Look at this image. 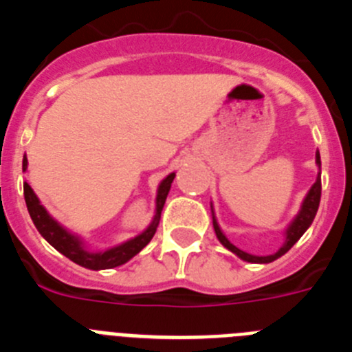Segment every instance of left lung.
Listing matches in <instances>:
<instances>
[{
    "label": "left lung",
    "mask_w": 352,
    "mask_h": 352,
    "mask_svg": "<svg viewBox=\"0 0 352 352\" xmlns=\"http://www.w3.org/2000/svg\"><path fill=\"white\" fill-rule=\"evenodd\" d=\"M316 164L317 167H319V173H317V178H316V183H314L312 186H310V190L307 192V195H305L303 203H301V208L300 211H298V214L292 219V222L289 223L287 229H285L284 236H285V241L284 245H282L278 250L275 252V254H272V256H252V254H248V252H243L239 250L238 247H234V245L227 239V236L223 234L222 229H220L219 222H217V219H214V211H213V204H211V217H213V229H214V234H217V238H219L220 243L223 245V247L227 248V250H231L232 254H236V256L239 257V259L247 261V263H257V264H268V263H273V261H276L278 257H282L285 254V252L291 250V247L294 243H296L298 239L301 238V236L305 234V231L309 229L310 226H312L314 219H316V213L317 210H319V201H321V155H319V151L316 153Z\"/></svg>",
    "instance_id": "obj_1"
}]
</instances>
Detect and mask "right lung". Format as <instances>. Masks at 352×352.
Listing matches in <instances>:
<instances>
[{
    "label": "right lung",
    "instance_id": "obj_1",
    "mask_svg": "<svg viewBox=\"0 0 352 352\" xmlns=\"http://www.w3.org/2000/svg\"><path fill=\"white\" fill-rule=\"evenodd\" d=\"M28 169V158L24 155L23 158V170ZM174 176L176 174L170 173L169 176L162 179L160 185L157 188V199H155V214L153 220L146 227L141 234L133 236V238L126 239L123 243L116 245V247H111L107 250L100 252H91L86 248V243L80 236L74 234L68 229H65L58 220H54L51 217L45 208L40 204V199L36 197V194L33 192L28 183H24V199H26V206L30 211V217L35 223V227L38 229L40 234L47 239L49 243L56 248L58 252H61L65 257H68L70 261H74L76 264L82 266V268L88 270H111L121 266V264L129 263L133 256H138L139 252L146 247V245L151 241V238L157 232L158 222H160V214L164 210V204H166L167 194L170 190V183H173Z\"/></svg>",
    "mask_w": 352,
    "mask_h": 352
}]
</instances>
